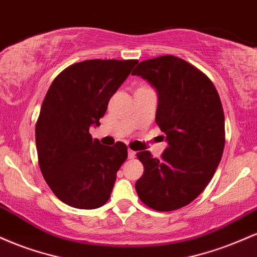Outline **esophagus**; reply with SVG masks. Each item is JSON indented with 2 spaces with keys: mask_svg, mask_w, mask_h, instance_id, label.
Here are the masks:
<instances>
[{
  "mask_svg": "<svg viewBox=\"0 0 257 257\" xmlns=\"http://www.w3.org/2000/svg\"><path fill=\"white\" fill-rule=\"evenodd\" d=\"M135 156H137V152H135V151H133V150L129 149V150H128V157L133 159V158L135 157Z\"/></svg>",
  "mask_w": 257,
  "mask_h": 257,
  "instance_id": "obj_1",
  "label": "esophagus"
}]
</instances>
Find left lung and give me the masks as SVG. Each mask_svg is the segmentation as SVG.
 <instances>
[{
	"label": "left lung",
	"instance_id": "obj_1",
	"mask_svg": "<svg viewBox=\"0 0 257 257\" xmlns=\"http://www.w3.org/2000/svg\"><path fill=\"white\" fill-rule=\"evenodd\" d=\"M157 90L156 123L166 135L162 158L138 153L144 174L135 184L144 204L172 211L190 204L210 182L225 147V114L213 82L184 59L163 55L132 72Z\"/></svg>",
	"mask_w": 257,
	"mask_h": 257
}]
</instances>
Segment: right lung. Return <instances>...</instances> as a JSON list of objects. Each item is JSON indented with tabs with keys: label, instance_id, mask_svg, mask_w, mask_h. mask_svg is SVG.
<instances>
[{
	"label": "right lung",
	"instance_id": "add662e5",
	"mask_svg": "<svg viewBox=\"0 0 257 257\" xmlns=\"http://www.w3.org/2000/svg\"><path fill=\"white\" fill-rule=\"evenodd\" d=\"M138 60H84L55 77L41 106L36 129L38 164L53 193L77 209H96L110 198L125 144L104 146L89 134L100 125L111 96Z\"/></svg>",
	"mask_w": 257,
	"mask_h": 257
}]
</instances>
